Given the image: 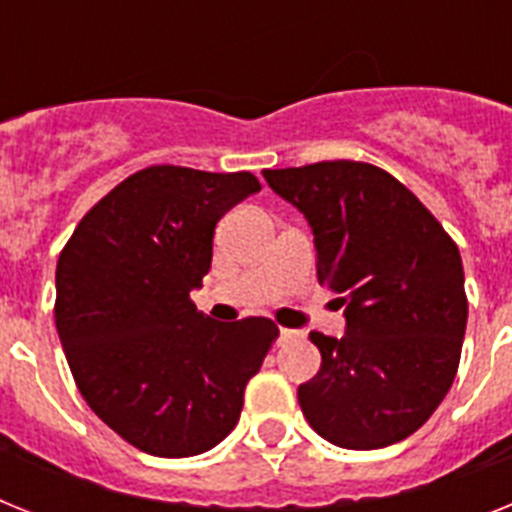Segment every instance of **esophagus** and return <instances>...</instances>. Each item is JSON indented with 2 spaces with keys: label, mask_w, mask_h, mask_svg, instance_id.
Listing matches in <instances>:
<instances>
[{
  "label": "esophagus",
  "mask_w": 512,
  "mask_h": 512,
  "mask_svg": "<svg viewBox=\"0 0 512 512\" xmlns=\"http://www.w3.org/2000/svg\"><path fill=\"white\" fill-rule=\"evenodd\" d=\"M295 335H298V332H295V329H285V327L280 329V337H282V340H293Z\"/></svg>",
  "instance_id": "esophagus-1"
}]
</instances>
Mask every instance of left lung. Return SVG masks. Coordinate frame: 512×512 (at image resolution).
I'll return each mask as SVG.
<instances>
[{
	"label": "left lung",
	"instance_id": "obj_1",
	"mask_svg": "<svg viewBox=\"0 0 512 512\" xmlns=\"http://www.w3.org/2000/svg\"><path fill=\"white\" fill-rule=\"evenodd\" d=\"M314 232L316 274L345 306V335L311 332L322 369L298 387L316 434L348 450L411 437L458 374L468 301L460 251L411 190L374 164L264 170Z\"/></svg>",
	"mask_w": 512,
	"mask_h": 512
}]
</instances>
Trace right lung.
Masks as SVG:
<instances>
[{
    "instance_id": "1",
    "label": "right lung",
    "mask_w": 512,
    "mask_h": 512,
    "mask_svg": "<svg viewBox=\"0 0 512 512\" xmlns=\"http://www.w3.org/2000/svg\"><path fill=\"white\" fill-rule=\"evenodd\" d=\"M256 190L251 172L146 167L109 190L59 253L54 322L75 384L143 453L190 458L219 445L280 335L272 319L219 324L190 301L214 227Z\"/></svg>"
}]
</instances>
